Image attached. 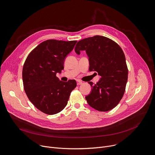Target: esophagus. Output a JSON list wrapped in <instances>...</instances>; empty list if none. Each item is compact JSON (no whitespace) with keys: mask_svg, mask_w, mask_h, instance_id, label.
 I'll return each mask as SVG.
<instances>
[{"mask_svg":"<svg viewBox=\"0 0 155 155\" xmlns=\"http://www.w3.org/2000/svg\"><path fill=\"white\" fill-rule=\"evenodd\" d=\"M77 83L78 85H80V84H81L83 83V81H81L80 80H77Z\"/></svg>","mask_w":155,"mask_h":155,"instance_id":"obj_1","label":"esophagus"}]
</instances>
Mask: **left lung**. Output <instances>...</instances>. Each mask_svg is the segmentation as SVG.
<instances>
[{
  "label": "left lung",
  "mask_w": 155,
  "mask_h": 155,
  "mask_svg": "<svg viewBox=\"0 0 155 155\" xmlns=\"http://www.w3.org/2000/svg\"><path fill=\"white\" fill-rule=\"evenodd\" d=\"M84 50L89 58V71L101 76L96 84L89 82L92 90L85 99L98 111H109L118 104L125 91L128 70L124 54L116 42L101 35L78 41L75 53L80 54Z\"/></svg>",
  "instance_id": "left-lung-1"
}]
</instances>
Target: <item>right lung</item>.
<instances>
[{
	"label": "right lung",
	"instance_id": "obj_1",
	"mask_svg": "<svg viewBox=\"0 0 155 155\" xmlns=\"http://www.w3.org/2000/svg\"><path fill=\"white\" fill-rule=\"evenodd\" d=\"M76 43V40L44 41L29 53L24 64L22 75L26 95L37 109L46 114L62 111L77 86L75 80L64 82L56 77L64 69L65 59Z\"/></svg>",
	"mask_w": 155,
	"mask_h": 155
}]
</instances>
